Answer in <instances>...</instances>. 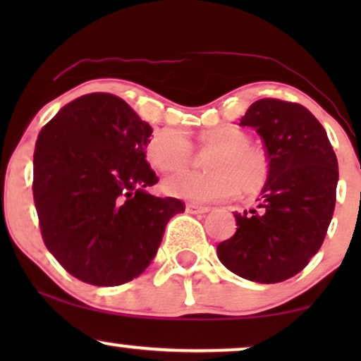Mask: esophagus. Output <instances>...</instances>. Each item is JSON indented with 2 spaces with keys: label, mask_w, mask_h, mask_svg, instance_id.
Listing matches in <instances>:
<instances>
[{
  "label": "esophagus",
  "mask_w": 361,
  "mask_h": 361,
  "mask_svg": "<svg viewBox=\"0 0 361 361\" xmlns=\"http://www.w3.org/2000/svg\"><path fill=\"white\" fill-rule=\"evenodd\" d=\"M185 210L189 212V214H207V212H210V207L197 205V204H189V205L185 207Z\"/></svg>",
  "instance_id": "esophagus-1"
}]
</instances>
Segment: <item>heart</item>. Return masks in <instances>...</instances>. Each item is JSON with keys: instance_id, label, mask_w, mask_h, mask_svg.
Segmentation results:
<instances>
[{"instance_id": "1", "label": "heart", "mask_w": 361, "mask_h": 361, "mask_svg": "<svg viewBox=\"0 0 361 361\" xmlns=\"http://www.w3.org/2000/svg\"><path fill=\"white\" fill-rule=\"evenodd\" d=\"M205 149H215L210 157V174L177 172L164 180V190L172 197L212 204L236 195L238 189L255 194L266 184L269 164L264 152L250 145V136L235 126H216L200 135ZM147 157L161 171H179L192 162L194 149L189 137L179 128H166L152 135L147 142Z\"/></svg>"}]
</instances>
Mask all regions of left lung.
Segmentation results:
<instances>
[{"instance_id":"obj_1","label":"left lung","mask_w":361,"mask_h":361,"mask_svg":"<svg viewBox=\"0 0 361 361\" xmlns=\"http://www.w3.org/2000/svg\"><path fill=\"white\" fill-rule=\"evenodd\" d=\"M240 126L261 136L269 174L258 207L235 214V235L216 255L240 278L281 283L300 273L324 243L335 209L337 156L324 126L299 103L263 98Z\"/></svg>"}]
</instances>
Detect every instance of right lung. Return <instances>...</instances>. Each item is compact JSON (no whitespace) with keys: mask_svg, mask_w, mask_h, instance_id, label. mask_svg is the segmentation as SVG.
<instances>
[{"mask_svg":"<svg viewBox=\"0 0 361 361\" xmlns=\"http://www.w3.org/2000/svg\"><path fill=\"white\" fill-rule=\"evenodd\" d=\"M152 128L125 100L90 93L59 110L34 149L32 194L42 240L73 278L120 286L145 273L184 204L151 195Z\"/></svg>","mask_w":361,"mask_h":361,"instance_id":"right-lung-1","label":"right lung"}]
</instances>
